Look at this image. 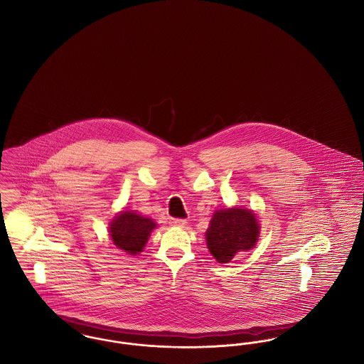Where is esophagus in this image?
Masks as SVG:
<instances>
[{
    "label": "esophagus",
    "instance_id": "obj_1",
    "mask_svg": "<svg viewBox=\"0 0 364 364\" xmlns=\"http://www.w3.org/2000/svg\"><path fill=\"white\" fill-rule=\"evenodd\" d=\"M169 224L173 226H184L187 224V221H186V220H181V218H171Z\"/></svg>",
    "mask_w": 364,
    "mask_h": 364
}]
</instances>
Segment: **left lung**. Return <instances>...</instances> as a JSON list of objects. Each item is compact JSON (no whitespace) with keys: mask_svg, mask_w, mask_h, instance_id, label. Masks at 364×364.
<instances>
[{"mask_svg":"<svg viewBox=\"0 0 364 364\" xmlns=\"http://www.w3.org/2000/svg\"><path fill=\"white\" fill-rule=\"evenodd\" d=\"M259 230L257 214L248 208L217 210L206 232L208 251L218 263H229L236 254L255 247Z\"/></svg>","mask_w":364,"mask_h":364,"instance_id":"obj_1","label":"left lung"}]
</instances>
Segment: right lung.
<instances>
[{
    "label": "right lung",
    "mask_w": 364,
    "mask_h": 364,
    "mask_svg": "<svg viewBox=\"0 0 364 364\" xmlns=\"http://www.w3.org/2000/svg\"><path fill=\"white\" fill-rule=\"evenodd\" d=\"M109 235L113 244L128 255H136L143 251L156 224L136 211L125 210L119 213L109 224Z\"/></svg>",
    "instance_id": "obj_1"
}]
</instances>
